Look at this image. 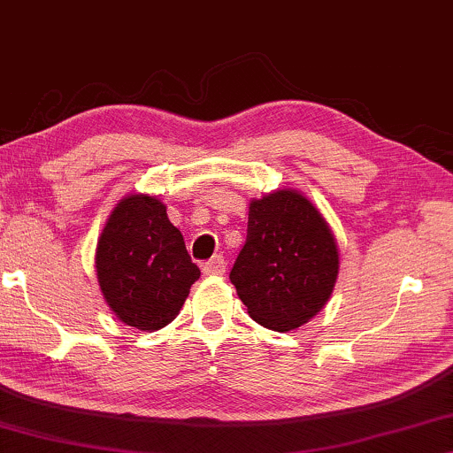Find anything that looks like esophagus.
<instances>
[{
    "mask_svg": "<svg viewBox=\"0 0 453 453\" xmlns=\"http://www.w3.org/2000/svg\"><path fill=\"white\" fill-rule=\"evenodd\" d=\"M203 273L205 275H224L226 273V260L221 254H218V257H213L211 260H207L205 265H203Z\"/></svg>",
    "mask_w": 453,
    "mask_h": 453,
    "instance_id": "obj_1",
    "label": "esophagus"
}]
</instances>
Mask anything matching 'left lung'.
<instances>
[{"label":"left lung","instance_id":"obj_1","mask_svg":"<svg viewBox=\"0 0 453 453\" xmlns=\"http://www.w3.org/2000/svg\"><path fill=\"white\" fill-rule=\"evenodd\" d=\"M339 275V248L326 219L291 188L254 199L246 244L229 281L252 320L288 333L314 318Z\"/></svg>","mask_w":453,"mask_h":453}]
</instances>
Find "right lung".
Segmentation results:
<instances>
[{
  "label": "right lung",
  "mask_w": 453,
  "mask_h": 453,
  "mask_svg": "<svg viewBox=\"0 0 453 453\" xmlns=\"http://www.w3.org/2000/svg\"><path fill=\"white\" fill-rule=\"evenodd\" d=\"M96 275L106 303L127 326L160 330L180 311L201 277L165 205L129 195L112 209L96 246Z\"/></svg>",
  "instance_id": "add662e5"
}]
</instances>
